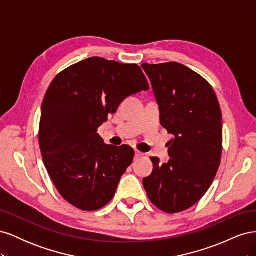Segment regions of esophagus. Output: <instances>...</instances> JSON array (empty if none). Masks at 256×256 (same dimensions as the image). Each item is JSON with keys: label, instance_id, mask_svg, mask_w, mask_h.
I'll return each mask as SVG.
<instances>
[{"label": "esophagus", "instance_id": "1", "mask_svg": "<svg viewBox=\"0 0 256 256\" xmlns=\"http://www.w3.org/2000/svg\"><path fill=\"white\" fill-rule=\"evenodd\" d=\"M134 154H136V158H138V157H141L143 154H142V152H141L140 150H134Z\"/></svg>", "mask_w": 256, "mask_h": 256}]
</instances>
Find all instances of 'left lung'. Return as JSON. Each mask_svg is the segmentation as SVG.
<instances>
[{
    "label": "left lung",
    "mask_w": 256,
    "mask_h": 256,
    "mask_svg": "<svg viewBox=\"0 0 256 256\" xmlns=\"http://www.w3.org/2000/svg\"><path fill=\"white\" fill-rule=\"evenodd\" d=\"M159 106L160 122L173 138L170 159L143 178L147 196L168 214L198 203L218 172L222 154V114L209 83L182 64H142Z\"/></svg>",
    "instance_id": "8db88e82"
}]
</instances>
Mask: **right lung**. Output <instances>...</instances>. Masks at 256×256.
Segmentation results:
<instances>
[{
    "mask_svg": "<svg viewBox=\"0 0 256 256\" xmlns=\"http://www.w3.org/2000/svg\"><path fill=\"white\" fill-rule=\"evenodd\" d=\"M148 90L138 65L97 56L51 82L42 106L40 145L44 166L68 203L94 212L113 198L134 150L106 144L97 131L127 97Z\"/></svg>",
    "mask_w": 256,
    "mask_h": 256,
    "instance_id": "1",
    "label": "right lung"
}]
</instances>
